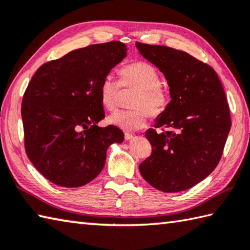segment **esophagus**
<instances>
[{
    "mask_svg": "<svg viewBox=\"0 0 250 250\" xmlns=\"http://www.w3.org/2000/svg\"><path fill=\"white\" fill-rule=\"evenodd\" d=\"M134 137H133V134H131V133H125V139L126 140V141H129V140H132Z\"/></svg>",
    "mask_w": 250,
    "mask_h": 250,
    "instance_id": "esophagus-1",
    "label": "esophagus"
}]
</instances>
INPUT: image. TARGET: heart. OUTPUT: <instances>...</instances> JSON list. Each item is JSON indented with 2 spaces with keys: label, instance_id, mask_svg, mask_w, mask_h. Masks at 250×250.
I'll list each match as a JSON object with an SVG mask.
<instances>
[{
  "label": "heart",
  "instance_id": "1",
  "mask_svg": "<svg viewBox=\"0 0 250 250\" xmlns=\"http://www.w3.org/2000/svg\"><path fill=\"white\" fill-rule=\"evenodd\" d=\"M120 82L111 75L103 79L99 86V95L104 107L109 111L119 106L121 86L124 88H135L138 93L131 106L133 109L117 111L109 117V122L118 128L130 132L145 126L148 116L160 117L169 106L168 90L161 85V75L151 63L134 61L122 66L119 71Z\"/></svg>",
  "mask_w": 250,
  "mask_h": 250
}]
</instances>
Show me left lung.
Wrapping results in <instances>:
<instances>
[{"label":"left lung","instance_id":"obj_1","mask_svg":"<svg viewBox=\"0 0 250 250\" xmlns=\"http://www.w3.org/2000/svg\"><path fill=\"white\" fill-rule=\"evenodd\" d=\"M141 54L168 82L171 101L145 137L151 156L139 169L161 191L178 192L211 174L223 154L230 121L223 86L212 67L189 53L166 46L137 42Z\"/></svg>","mask_w":250,"mask_h":250}]
</instances>
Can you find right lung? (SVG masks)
I'll list each match as a JSON object with an SVG mask.
<instances>
[{"instance_id": "obj_1", "label": "right lung", "mask_w": 250, "mask_h": 250, "mask_svg": "<svg viewBox=\"0 0 250 250\" xmlns=\"http://www.w3.org/2000/svg\"><path fill=\"white\" fill-rule=\"evenodd\" d=\"M126 56L120 42L73 50L36 71L21 102L27 156L44 178L61 187L88 184L99 175L107 148L124 142L105 118L99 95L103 79Z\"/></svg>"}]
</instances>
